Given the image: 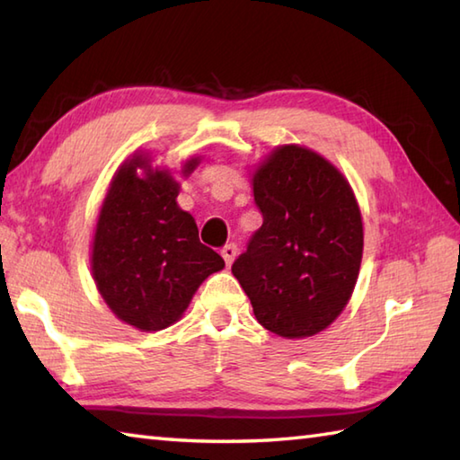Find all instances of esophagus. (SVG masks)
I'll use <instances>...</instances> for the list:
<instances>
[{
	"label": "esophagus",
	"instance_id": "1",
	"mask_svg": "<svg viewBox=\"0 0 460 460\" xmlns=\"http://www.w3.org/2000/svg\"><path fill=\"white\" fill-rule=\"evenodd\" d=\"M221 257L225 259V265H231L233 261H235V257H237V245L235 243H229V245H225L223 249H221Z\"/></svg>",
	"mask_w": 460,
	"mask_h": 460
}]
</instances>
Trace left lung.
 I'll return each mask as SVG.
<instances>
[{"label": "left lung", "mask_w": 460, "mask_h": 460, "mask_svg": "<svg viewBox=\"0 0 460 460\" xmlns=\"http://www.w3.org/2000/svg\"><path fill=\"white\" fill-rule=\"evenodd\" d=\"M262 225L233 275L262 328L306 338L328 328L354 292L364 227L348 180L316 152L280 146L252 175Z\"/></svg>", "instance_id": "1"}]
</instances>
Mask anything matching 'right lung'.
<instances>
[{"label": "right lung", "mask_w": 460, "mask_h": 460, "mask_svg": "<svg viewBox=\"0 0 460 460\" xmlns=\"http://www.w3.org/2000/svg\"><path fill=\"white\" fill-rule=\"evenodd\" d=\"M199 164L191 158L181 173ZM146 172L144 179L137 168ZM180 183L150 170L138 154L116 172L101 208L93 241V277L104 302L126 324L158 332L178 322L211 272L225 267L199 243L198 225L180 209Z\"/></svg>", "instance_id": "add662e5"}]
</instances>
